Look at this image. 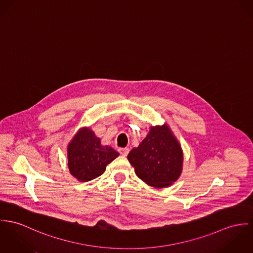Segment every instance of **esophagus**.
Returning a JSON list of instances; mask_svg holds the SVG:
<instances>
[{
	"label": "esophagus",
	"mask_w": 253,
	"mask_h": 253,
	"mask_svg": "<svg viewBox=\"0 0 253 253\" xmlns=\"http://www.w3.org/2000/svg\"><path fill=\"white\" fill-rule=\"evenodd\" d=\"M118 150H119V153H120L121 155H123V156H126V155L129 153V148H127V147L119 148Z\"/></svg>",
	"instance_id": "34e87169"
}]
</instances>
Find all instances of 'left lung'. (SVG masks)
I'll return each mask as SVG.
<instances>
[{"label":"left lung","mask_w":253,"mask_h":253,"mask_svg":"<svg viewBox=\"0 0 253 253\" xmlns=\"http://www.w3.org/2000/svg\"><path fill=\"white\" fill-rule=\"evenodd\" d=\"M127 158L140 179L156 188L169 186L182 169L181 147L167 125L151 127L146 138Z\"/></svg>","instance_id":"1"}]
</instances>
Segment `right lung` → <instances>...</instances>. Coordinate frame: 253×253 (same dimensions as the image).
Wrapping results in <instances>:
<instances>
[{
    "mask_svg": "<svg viewBox=\"0 0 253 253\" xmlns=\"http://www.w3.org/2000/svg\"><path fill=\"white\" fill-rule=\"evenodd\" d=\"M119 153L101 140L90 129H82L68 146V166L71 173L81 181L100 176L108 164Z\"/></svg>",
    "mask_w": 253,
    "mask_h": 253,
    "instance_id": "right-lung-1",
    "label": "right lung"
}]
</instances>
